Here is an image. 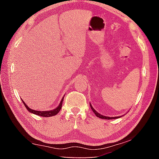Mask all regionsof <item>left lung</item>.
Here are the masks:
<instances>
[{"label": "left lung", "instance_id": "1", "mask_svg": "<svg viewBox=\"0 0 159 159\" xmlns=\"http://www.w3.org/2000/svg\"><path fill=\"white\" fill-rule=\"evenodd\" d=\"M90 106L91 109H92L93 111L94 112V114H95L97 116L99 117V118H102V119H108V120H110V119H115V118H118L120 117V116H116V117L105 116H103V115H102V114H99V113H98V111H97L95 109H94V108L92 107V104H90Z\"/></svg>", "mask_w": 159, "mask_h": 159}]
</instances>
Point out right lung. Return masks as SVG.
I'll use <instances>...</instances> for the list:
<instances>
[{"label":"right lung","instance_id":"right-lung-1","mask_svg":"<svg viewBox=\"0 0 159 159\" xmlns=\"http://www.w3.org/2000/svg\"><path fill=\"white\" fill-rule=\"evenodd\" d=\"M64 97L61 99V100L60 102V103L59 105L56 107L55 109H54L52 110H50V111H36V110H34V109H31V108H29V107L26 105L25 104V102H24L22 99H21V101H22L24 105L25 106V107L26 108V109L28 110L29 112L32 113V114H36L38 116H43V117H50V116H55L56 114H57L59 112H60V109L61 108V106H62V102L64 100Z\"/></svg>","mask_w":159,"mask_h":159}]
</instances>
